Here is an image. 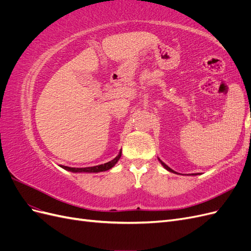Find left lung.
Returning <instances> with one entry per match:
<instances>
[{
  "label": "left lung",
  "mask_w": 251,
  "mask_h": 251,
  "mask_svg": "<svg viewBox=\"0 0 251 251\" xmlns=\"http://www.w3.org/2000/svg\"><path fill=\"white\" fill-rule=\"evenodd\" d=\"M159 160H160V159H159ZM160 162H161V164H162V165L164 166V169H166V170H168L169 172H173V173H175V172H174V171H173V170H172L171 168H169V166H168V165H166L165 163H163V162H162L161 160H160Z\"/></svg>",
  "instance_id": "obj_1"
}]
</instances>
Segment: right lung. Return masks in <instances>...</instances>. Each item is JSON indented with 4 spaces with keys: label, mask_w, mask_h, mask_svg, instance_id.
Returning <instances> with one entry per match:
<instances>
[{
    "label": "right lung",
    "mask_w": 251,
    "mask_h": 251,
    "mask_svg": "<svg viewBox=\"0 0 251 251\" xmlns=\"http://www.w3.org/2000/svg\"><path fill=\"white\" fill-rule=\"evenodd\" d=\"M121 157V151L118 154V156L116 158H114L113 160L107 162V163H103L100 165H96V166H90V168H69V166H62L63 169L68 170V171H71L74 173H80V172H85V173H100V172H104V171H108L110 169H112L114 165L116 164V162L119 160V158Z\"/></svg>",
    "instance_id": "right-lung-1"
}]
</instances>
